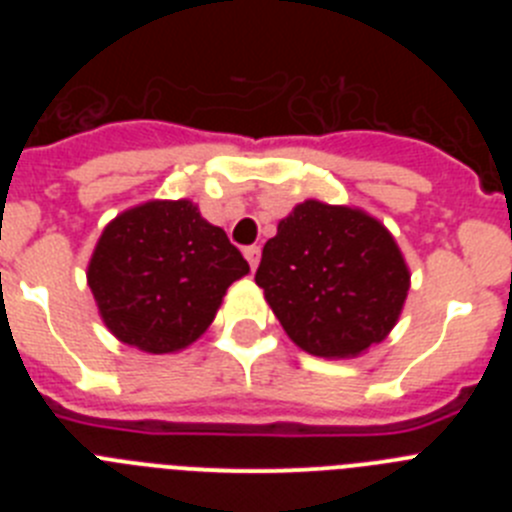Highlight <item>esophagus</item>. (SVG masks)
<instances>
[{"label":"esophagus","instance_id":"34e87169","mask_svg":"<svg viewBox=\"0 0 512 512\" xmlns=\"http://www.w3.org/2000/svg\"><path fill=\"white\" fill-rule=\"evenodd\" d=\"M243 253H246V259H248V264H251V269H256V266H259V259H261V248L248 246V248H243Z\"/></svg>","mask_w":512,"mask_h":512}]
</instances>
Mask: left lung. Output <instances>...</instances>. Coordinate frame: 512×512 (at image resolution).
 Masks as SVG:
<instances>
[{"label": "left lung", "instance_id": "obj_1", "mask_svg": "<svg viewBox=\"0 0 512 512\" xmlns=\"http://www.w3.org/2000/svg\"><path fill=\"white\" fill-rule=\"evenodd\" d=\"M256 284L302 351L354 359L397 325L410 269L377 217L361 207L305 200L266 241Z\"/></svg>", "mask_w": 512, "mask_h": 512}]
</instances>
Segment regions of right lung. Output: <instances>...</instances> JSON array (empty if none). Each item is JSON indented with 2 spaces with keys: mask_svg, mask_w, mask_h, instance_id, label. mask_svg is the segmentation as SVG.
<instances>
[{
  "mask_svg": "<svg viewBox=\"0 0 512 512\" xmlns=\"http://www.w3.org/2000/svg\"><path fill=\"white\" fill-rule=\"evenodd\" d=\"M248 261L192 200H148L104 225L87 266L99 318L125 346L176 354L210 328Z\"/></svg>",
  "mask_w": 512,
  "mask_h": 512,
  "instance_id": "1",
  "label": "right lung"
}]
</instances>
